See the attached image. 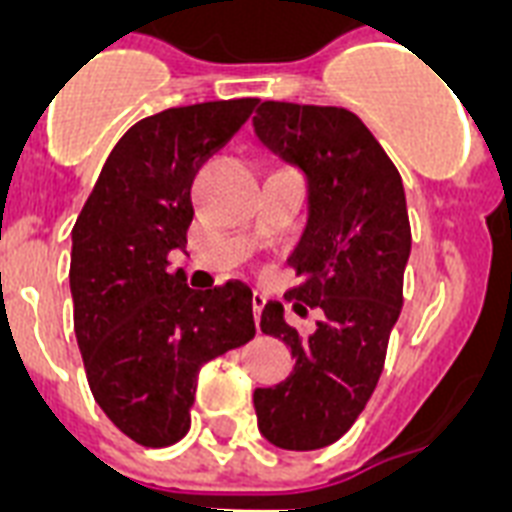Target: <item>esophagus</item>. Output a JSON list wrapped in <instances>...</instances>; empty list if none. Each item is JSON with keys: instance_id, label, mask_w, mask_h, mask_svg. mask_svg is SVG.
<instances>
[{"instance_id": "34e87169", "label": "esophagus", "mask_w": 512, "mask_h": 512, "mask_svg": "<svg viewBox=\"0 0 512 512\" xmlns=\"http://www.w3.org/2000/svg\"><path fill=\"white\" fill-rule=\"evenodd\" d=\"M265 297L260 292H252V313H255V321H260V313H263Z\"/></svg>"}]
</instances>
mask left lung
<instances>
[{"mask_svg": "<svg viewBox=\"0 0 512 512\" xmlns=\"http://www.w3.org/2000/svg\"><path fill=\"white\" fill-rule=\"evenodd\" d=\"M255 132L308 177V225L289 257L300 284L287 300L324 313L303 335L279 303L263 308V335L287 342L295 369L255 390L257 428L279 449L311 452L348 433L380 380L412 228L396 164L348 108L265 100Z\"/></svg>", "mask_w": 512, "mask_h": 512, "instance_id": "left-lung-1", "label": "left lung"}]
</instances>
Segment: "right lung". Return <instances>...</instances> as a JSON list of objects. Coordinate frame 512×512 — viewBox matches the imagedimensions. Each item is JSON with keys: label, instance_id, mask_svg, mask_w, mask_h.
Segmentation results:
<instances>
[{"label": "right lung", "instance_id": "1", "mask_svg": "<svg viewBox=\"0 0 512 512\" xmlns=\"http://www.w3.org/2000/svg\"><path fill=\"white\" fill-rule=\"evenodd\" d=\"M257 98L167 108L108 154L74 225V332L98 406L135 444L172 446L191 428L199 369L255 337L252 289L196 292L170 252L185 247L199 167L241 130Z\"/></svg>", "mask_w": 512, "mask_h": 512}]
</instances>
